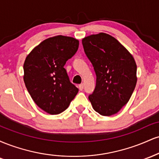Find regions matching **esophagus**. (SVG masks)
<instances>
[{
    "mask_svg": "<svg viewBox=\"0 0 159 159\" xmlns=\"http://www.w3.org/2000/svg\"><path fill=\"white\" fill-rule=\"evenodd\" d=\"M78 88H79L80 90H84V84H79L78 85Z\"/></svg>",
    "mask_w": 159,
    "mask_h": 159,
    "instance_id": "1",
    "label": "esophagus"
}]
</instances>
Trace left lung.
<instances>
[{"instance_id": "1", "label": "left lung", "mask_w": 159, "mask_h": 159, "mask_svg": "<svg viewBox=\"0 0 159 159\" xmlns=\"http://www.w3.org/2000/svg\"><path fill=\"white\" fill-rule=\"evenodd\" d=\"M82 45L96 75V87L88 97L92 106L102 116L116 114L135 88L134 57L118 40L105 33L84 38Z\"/></svg>"}]
</instances>
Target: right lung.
Returning <instances> with one entry per match:
<instances>
[{
	"mask_svg": "<svg viewBox=\"0 0 159 159\" xmlns=\"http://www.w3.org/2000/svg\"><path fill=\"white\" fill-rule=\"evenodd\" d=\"M78 45L75 38L56 36L42 42L25 59L24 81L27 90L37 106L48 114L64 111L78 93L64 65Z\"/></svg>",
	"mask_w": 159,
	"mask_h": 159,
	"instance_id": "obj_1",
	"label": "right lung"
}]
</instances>
